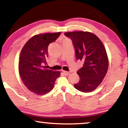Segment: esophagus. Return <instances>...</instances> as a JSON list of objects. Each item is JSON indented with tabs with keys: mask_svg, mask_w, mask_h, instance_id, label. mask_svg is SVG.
<instances>
[{
	"mask_svg": "<svg viewBox=\"0 0 128 128\" xmlns=\"http://www.w3.org/2000/svg\"><path fill=\"white\" fill-rule=\"evenodd\" d=\"M62 72L65 75H70V72L66 71H62Z\"/></svg>",
	"mask_w": 128,
	"mask_h": 128,
	"instance_id": "esophagus-1",
	"label": "esophagus"
}]
</instances>
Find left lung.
<instances>
[{"mask_svg":"<svg viewBox=\"0 0 128 128\" xmlns=\"http://www.w3.org/2000/svg\"><path fill=\"white\" fill-rule=\"evenodd\" d=\"M75 50L76 60H83L77 71L80 80L74 87L82 92H90L100 85L107 72L108 58L103 44L95 34L88 31L68 32Z\"/></svg>","mask_w":128,"mask_h":128,"instance_id":"1","label":"left lung"}]
</instances>
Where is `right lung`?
I'll list each match as a JSON object with an SVG mask.
<instances>
[{"instance_id":"right-lung-1","label":"right lung","mask_w":128,"mask_h":128,"mask_svg":"<svg viewBox=\"0 0 128 128\" xmlns=\"http://www.w3.org/2000/svg\"><path fill=\"white\" fill-rule=\"evenodd\" d=\"M61 32L34 35L23 46L20 56L18 71L24 85L31 92L45 94L52 90L59 71L46 69L48 46L58 38Z\"/></svg>"}]
</instances>
